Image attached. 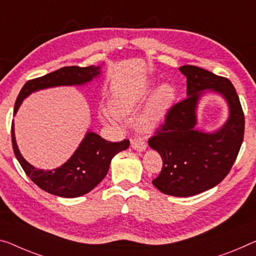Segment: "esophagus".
I'll return each instance as SVG.
<instances>
[{"label": "esophagus", "instance_id": "esophagus-1", "mask_svg": "<svg viewBox=\"0 0 256 256\" xmlns=\"http://www.w3.org/2000/svg\"><path fill=\"white\" fill-rule=\"evenodd\" d=\"M132 148H134V150L136 151H145L146 150V143L145 142L140 138V137H135V138L132 140Z\"/></svg>", "mask_w": 256, "mask_h": 256}]
</instances>
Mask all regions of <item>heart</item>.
<instances>
[{
  "label": "heart",
  "instance_id": "b5f03b06",
  "mask_svg": "<svg viewBox=\"0 0 256 256\" xmlns=\"http://www.w3.org/2000/svg\"><path fill=\"white\" fill-rule=\"evenodd\" d=\"M154 87V84L150 82L148 87L143 92L137 94V95L129 97L128 100H116L112 103V110L116 116H128L132 113L136 106L138 105L148 94ZM175 88L169 84H160L158 88L154 90L153 95L151 96L148 103L145 106L143 112L137 118L136 124L137 127L143 129V130L150 132L154 130L164 122V118L170 110L172 103L175 100Z\"/></svg>",
  "mask_w": 256,
  "mask_h": 256
}]
</instances>
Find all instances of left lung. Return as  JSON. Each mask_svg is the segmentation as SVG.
Returning <instances> with one entry per match:
<instances>
[{"label": "left lung", "instance_id": "left-lung-1", "mask_svg": "<svg viewBox=\"0 0 256 256\" xmlns=\"http://www.w3.org/2000/svg\"><path fill=\"white\" fill-rule=\"evenodd\" d=\"M180 70L186 76L188 97L172 106L148 145L164 161L153 186L164 194L191 196L216 186L229 174L242 143L245 118L230 80L192 65ZM208 91L220 93L230 106L227 122L213 133L195 128L198 102Z\"/></svg>", "mask_w": 256, "mask_h": 256}]
</instances>
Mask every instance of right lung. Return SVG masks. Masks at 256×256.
I'll return each instance as SVG.
<instances>
[{"label":"right lung","instance_id":"obj_1","mask_svg":"<svg viewBox=\"0 0 256 256\" xmlns=\"http://www.w3.org/2000/svg\"><path fill=\"white\" fill-rule=\"evenodd\" d=\"M100 74V66H68L27 81L16 100L14 114L17 113L22 100L32 92L60 86H81L88 84ZM11 138L16 158L26 175L42 190L62 198H76L92 191L108 174L113 156L127 150L129 146V140L108 142L89 130L73 156L64 164L52 170H43L35 168L24 159L16 142L14 124L11 127Z\"/></svg>","mask_w":256,"mask_h":256}]
</instances>
